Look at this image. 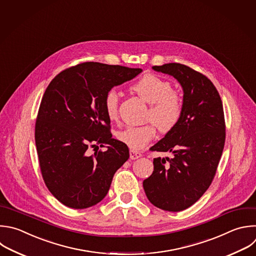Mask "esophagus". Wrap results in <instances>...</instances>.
Instances as JSON below:
<instances>
[{
  "mask_svg": "<svg viewBox=\"0 0 256 256\" xmlns=\"http://www.w3.org/2000/svg\"><path fill=\"white\" fill-rule=\"evenodd\" d=\"M130 156L132 160H136V158H138L142 156V154L138 152H136V150H130Z\"/></svg>",
  "mask_w": 256,
  "mask_h": 256,
  "instance_id": "obj_1",
  "label": "esophagus"
}]
</instances>
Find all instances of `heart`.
Instances as JSON below:
<instances>
[{"label": "heart", "instance_id": "heart-1", "mask_svg": "<svg viewBox=\"0 0 256 256\" xmlns=\"http://www.w3.org/2000/svg\"><path fill=\"white\" fill-rule=\"evenodd\" d=\"M132 90L150 104L148 118L154 122L160 132L171 130L179 122L183 112L181 96L172 90V84L154 73H146L132 85ZM104 110L108 118L114 122L118 118V94L108 90L104 98ZM153 122L144 126H130L118 132V140L132 150H142L156 134Z\"/></svg>", "mask_w": 256, "mask_h": 256}]
</instances>
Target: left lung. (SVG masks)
I'll use <instances>...</instances> for the list:
<instances>
[{"instance_id": "obj_1", "label": "left lung", "mask_w": 256, "mask_h": 256, "mask_svg": "<svg viewBox=\"0 0 256 256\" xmlns=\"http://www.w3.org/2000/svg\"><path fill=\"white\" fill-rule=\"evenodd\" d=\"M152 68L180 83L183 112L178 124L150 148L174 156L154 158L152 174L142 186L154 206L179 212L197 202L215 176L225 142L223 106L214 84L194 69L180 63Z\"/></svg>"}]
</instances>
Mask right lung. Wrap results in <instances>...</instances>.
Returning a JSON list of instances; mask_svg holds the SVG:
<instances>
[{
	"label": "right lung",
	"instance_id": "obj_1",
	"mask_svg": "<svg viewBox=\"0 0 256 256\" xmlns=\"http://www.w3.org/2000/svg\"><path fill=\"white\" fill-rule=\"evenodd\" d=\"M140 68L85 62L60 72L43 96L35 142L44 182L51 194L73 209L100 203L130 152L112 138L104 110L106 94L138 76ZM107 144L90 156L92 144Z\"/></svg>",
	"mask_w": 256,
	"mask_h": 256
}]
</instances>
